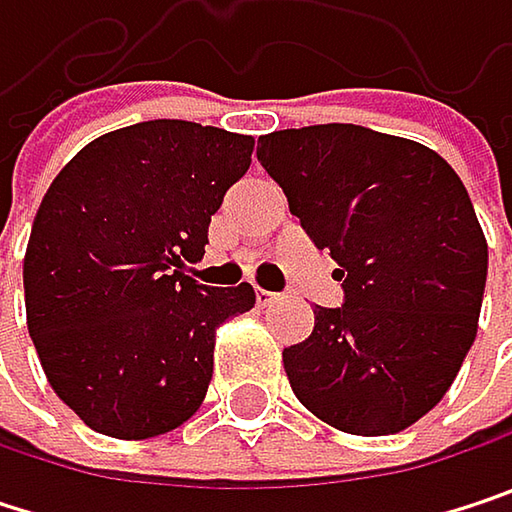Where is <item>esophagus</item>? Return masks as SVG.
I'll return each instance as SVG.
<instances>
[{
    "instance_id": "obj_1",
    "label": "esophagus",
    "mask_w": 512,
    "mask_h": 512,
    "mask_svg": "<svg viewBox=\"0 0 512 512\" xmlns=\"http://www.w3.org/2000/svg\"><path fill=\"white\" fill-rule=\"evenodd\" d=\"M257 305H272V302H278V293H272V290H263V287H257Z\"/></svg>"
}]
</instances>
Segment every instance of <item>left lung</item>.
Wrapping results in <instances>:
<instances>
[{"mask_svg":"<svg viewBox=\"0 0 512 512\" xmlns=\"http://www.w3.org/2000/svg\"><path fill=\"white\" fill-rule=\"evenodd\" d=\"M290 213L341 266V308L284 350L299 403L353 436L424 418L468 356L489 249L457 171L424 145L356 124L257 139Z\"/></svg>","mask_w":512,"mask_h":512,"instance_id":"8db88e82","label":"left lung"}]
</instances>
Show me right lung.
Instances as JSON below:
<instances>
[{
    "mask_svg": "<svg viewBox=\"0 0 512 512\" xmlns=\"http://www.w3.org/2000/svg\"><path fill=\"white\" fill-rule=\"evenodd\" d=\"M252 151V136L162 118L94 139L52 180L23 260L26 323L52 391L91 430L151 439L204 403L216 329L255 290L183 266L204 257Z\"/></svg>",
    "mask_w": 512,
    "mask_h": 512,
    "instance_id": "right-lung-1",
    "label": "right lung"
}]
</instances>
